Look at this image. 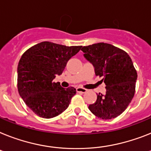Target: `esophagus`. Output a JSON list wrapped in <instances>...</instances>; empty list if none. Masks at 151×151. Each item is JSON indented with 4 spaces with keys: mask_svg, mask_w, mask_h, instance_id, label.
Listing matches in <instances>:
<instances>
[{
    "mask_svg": "<svg viewBox=\"0 0 151 151\" xmlns=\"http://www.w3.org/2000/svg\"><path fill=\"white\" fill-rule=\"evenodd\" d=\"M76 92L77 93H85L87 92V89L83 88V87H77L76 88Z\"/></svg>",
    "mask_w": 151,
    "mask_h": 151,
    "instance_id": "esophagus-1",
    "label": "esophagus"
}]
</instances>
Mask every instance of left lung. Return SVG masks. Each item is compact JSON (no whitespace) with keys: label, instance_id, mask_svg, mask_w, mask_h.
Wrapping results in <instances>:
<instances>
[{"label":"left lung","instance_id":"1","mask_svg":"<svg viewBox=\"0 0 151 151\" xmlns=\"http://www.w3.org/2000/svg\"><path fill=\"white\" fill-rule=\"evenodd\" d=\"M84 57L93 65L96 76L102 77L106 92L97 95L89 109L97 117L110 119L125 110L134 98L137 73L129 55L107 43L83 46Z\"/></svg>","mask_w":151,"mask_h":151}]
</instances>
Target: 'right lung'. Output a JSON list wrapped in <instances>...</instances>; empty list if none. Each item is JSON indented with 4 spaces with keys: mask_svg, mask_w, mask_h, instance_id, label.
<instances>
[{
    "mask_svg": "<svg viewBox=\"0 0 151 151\" xmlns=\"http://www.w3.org/2000/svg\"><path fill=\"white\" fill-rule=\"evenodd\" d=\"M81 48L42 42L24 52L17 65V90L37 116L53 118L68 108L76 90L62 88L53 79L62 74L68 61Z\"/></svg>",
    "mask_w": 151,
    "mask_h": 151,
    "instance_id": "1",
    "label": "right lung"
}]
</instances>
